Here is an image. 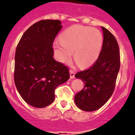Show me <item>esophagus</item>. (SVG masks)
Instances as JSON below:
<instances>
[{
  "mask_svg": "<svg viewBox=\"0 0 135 135\" xmlns=\"http://www.w3.org/2000/svg\"><path fill=\"white\" fill-rule=\"evenodd\" d=\"M70 78H74L75 71L72 70H70Z\"/></svg>",
  "mask_w": 135,
  "mask_h": 135,
  "instance_id": "1",
  "label": "esophagus"
}]
</instances>
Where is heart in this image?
<instances>
[{"instance_id":"heart-1","label":"heart","mask_w":135,"mask_h":135,"mask_svg":"<svg viewBox=\"0 0 135 135\" xmlns=\"http://www.w3.org/2000/svg\"><path fill=\"white\" fill-rule=\"evenodd\" d=\"M60 41L55 44L57 59L68 62L74 52V59L80 68H86L97 59L103 46V37L96 28L74 25L62 32Z\"/></svg>"}]
</instances>
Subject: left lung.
I'll list each match as a JSON object with an SVG mask.
<instances>
[{
    "instance_id": "obj_1",
    "label": "left lung",
    "mask_w": 135,
    "mask_h": 135,
    "mask_svg": "<svg viewBox=\"0 0 135 135\" xmlns=\"http://www.w3.org/2000/svg\"><path fill=\"white\" fill-rule=\"evenodd\" d=\"M103 42L98 59L90 68L77 72L76 78L84 83V88L76 93L75 103L86 112L101 108L114 93L120 67V49L114 36L104 27Z\"/></svg>"
}]
</instances>
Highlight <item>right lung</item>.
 Listing matches in <instances>:
<instances>
[{
  "instance_id": "add662e5",
  "label": "right lung",
  "mask_w": 135,
  "mask_h": 135,
  "mask_svg": "<svg viewBox=\"0 0 135 135\" xmlns=\"http://www.w3.org/2000/svg\"><path fill=\"white\" fill-rule=\"evenodd\" d=\"M62 28L59 20H43L21 36L15 55L14 81L19 93L30 105H49L55 90L70 78L68 68L53 59V44Z\"/></svg>"
}]
</instances>
